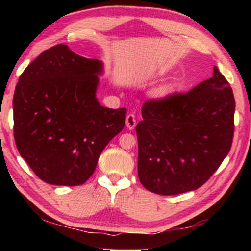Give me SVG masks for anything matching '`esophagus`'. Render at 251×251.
Listing matches in <instances>:
<instances>
[{"label": "esophagus", "instance_id": "34e87169", "mask_svg": "<svg viewBox=\"0 0 251 251\" xmlns=\"http://www.w3.org/2000/svg\"><path fill=\"white\" fill-rule=\"evenodd\" d=\"M136 125H137V121H136L135 115H133V114L126 115V128H128L129 130H132V129H135Z\"/></svg>", "mask_w": 251, "mask_h": 251}]
</instances>
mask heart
Returning <instances> with one entry per match:
<instances>
[{"mask_svg":"<svg viewBox=\"0 0 251 251\" xmlns=\"http://www.w3.org/2000/svg\"><path fill=\"white\" fill-rule=\"evenodd\" d=\"M174 85L170 82H164L157 85V87L152 91L153 98H155L156 100H163L173 92Z\"/></svg>","mask_w":251,"mask_h":251,"instance_id":"1","label":"heart"}]
</instances>
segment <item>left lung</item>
Listing matches in <instances>:
<instances>
[{"instance_id": "left-lung-1", "label": "left lung", "mask_w": 251, "mask_h": 251, "mask_svg": "<svg viewBox=\"0 0 251 251\" xmlns=\"http://www.w3.org/2000/svg\"><path fill=\"white\" fill-rule=\"evenodd\" d=\"M234 111L232 89L216 66L186 94L146 101L136 126L143 186L160 195L202 186L231 150Z\"/></svg>"}]
</instances>
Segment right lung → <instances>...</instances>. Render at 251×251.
I'll list each match as a JSON object with an SVG mask.
<instances>
[{
  "mask_svg": "<svg viewBox=\"0 0 251 251\" xmlns=\"http://www.w3.org/2000/svg\"><path fill=\"white\" fill-rule=\"evenodd\" d=\"M104 64L57 44L20 75L13 95L16 146L36 176L77 186L94 174L106 145L122 131L126 108L99 104Z\"/></svg>",
  "mask_w": 251,
  "mask_h": 251,
  "instance_id": "1",
  "label": "right lung"
}]
</instances>
